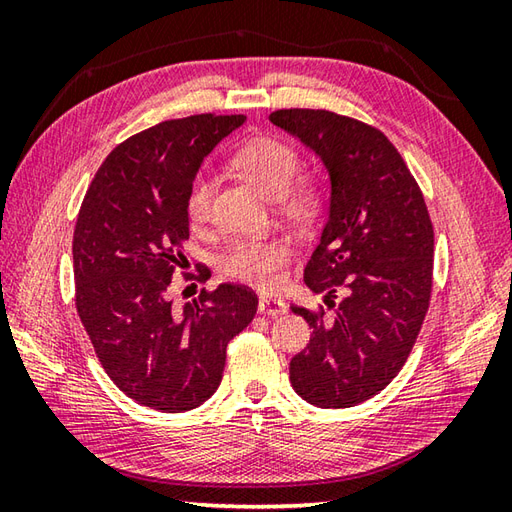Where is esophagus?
Returning <instances> with one entry per match:
<instances>
[{
  "mask_svg": "<svg viewBox=\"0 0 512 512\" xmlns=\"http://www.w3.org/2000/svg\"><path fill=\"white\" fill-rule=\"evenodd\" d=\"M257 310H259V314H268V317H279V314L288 312V306L281 299L262 297V299H259Z\"/></svg>",
  "mask_w": 512,
  "mask_h": 512,
  "instance_id": "34e87169",
  "label": "esophagus"
}]
</instances>
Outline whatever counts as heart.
<instances>
[{"instance_id": "heart-1", "label": "heart", "mask_w": 512, "mask_h": 512, "mask_svg": "<svg viewBox=\"0 0 512 512\" xmlns=\"http://www.w3.org/2000/svg\"><path fill=\"white\" fill-rule=\"evenodd\" d=\"M231 165L255 184L266 198H273L281 215L290 222L306 224L317 217L323 204V189L317 178L299 173L301 156L286 140L277 136H253L239 145ZM213 182L204 173H195L184 193V213L193 226H202L211 217ZM292 248L286 239H242L220 257V270L228 279L248 286L270 288L277 273L288 264Z\"/></svg>"}]
</instances>
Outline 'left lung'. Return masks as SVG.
I'll return each mask as SVG.
<instances>
[{
    "instance_id": "obj_1",
    "label": "left lung",
    "mask_w": 512,
    "mask_h": 512,
    "mask_svg": "<svg viewBox=\"0 0 512 512\" xmlns=\"http://www.w3.org/2000/svg\"><path fill=\"white\" fill-rule=\"evenodd\" d=\"M270 121L299 138L330 173V215L303 270L323 312L292 306L310 343L290 361V383L314 407L343 409L376 396L405 365L429 310L433 226L416 178L380 129L328 110H277Z\"/></svg>"
}]
</instances>
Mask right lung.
<instances>
[{
  "instance_id": "1",
  "label": "right lung",
  "mask_w": 512,
  "mask_h": 512,
  "mask_svg": "<svg viewBox=\"0 0 512 512\" xmlns=\"http://www.w3.org/2000/svg\"><path fill=\"white\" fill-rule=\"evenodd\" d=\"M246 116L195 114L112 149L76 217V312L114 385L165 413L200 407L220 387L226 345L253 321L246 286L204 290L178 312L167 288L189 239L184 193L202 160ZM184 279H204L184 273Z\"/></svg>"
}]
</instances>
